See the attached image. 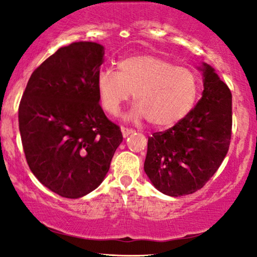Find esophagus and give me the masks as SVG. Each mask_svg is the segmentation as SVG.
Instances as JSON below:
<instances>
[{
    "label": "esophagus",
    "mask_w": 257,
    "mask_h": 257,
    "mask_svg": "<svg viewBox=\"0 0 257 257\" xmlns=\"http://www.w3.org/2000/svg\"><path fill=\"white\" fill-rule=\"evenodd\" d=\"M133 132H135V130L127 128V127H121V133H122V137H124V138H126V137H128Z\"/></svg>",
    "instance_id": "1"
}]
</instances>
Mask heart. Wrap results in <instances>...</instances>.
I'll return each instance as SVG.
<instances>
[{
    "mask_svg": "<svg viewBox=\"0 0 257 257\" xmlns=\"http://www.w3.org/2000/svg\"><path fill=\"white\" fill-rule=\"evenodd\" d=\"M97 91L104 110L117 115L133 94L136 106L130 118H146L157 127H170L188 114L198 96V79L192 70L152 55L122 59L118 72L101 70Z\"/></svg>",
    "mask_w": 257,
    "mask_h": 257,
    "instance_id": "obj_1",
    "label": "heart"
}]
</instances>
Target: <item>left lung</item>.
<instances>
[{
  "label": "left lung",
  "instance_id": "obj_1",
  "mask_svg": "<svg viewBox=\"0 0 257 257\" xmlns=\"http://www.w3.org/2000/svg\"><path fill=\"white\" fill-rule=\"evenodd\" d=\"M201 99L173 127L149 138L144 170L158 191L170 196L202 188L222 164L231 137V93L203 63Z\"/></svg>",
  "mask_w": 257,
  "mask_h": 257
}]
</instances>
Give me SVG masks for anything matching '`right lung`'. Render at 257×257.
Returning a JSON list of instances; mask_svg holds the SVG:
<instances>
[{"instance_id": "right-lung-1", "label": "right lung", "mask_w": 257, "mask_h": 257, "mask_svg": "<svg viewBox=\"0 0 257 257\" xmlns=\"http://www.w3.org/2000/svg\"><path fill=\"white\" fill-rule=\"evenodd\" d=\"M104 47L59 48L28 80L19 107L27 163L38 181L63 198L89 194L103 182L122 142L99 105L97 77Z\"/></svg>"}]
</instances>
